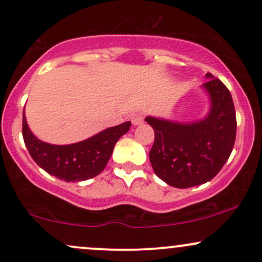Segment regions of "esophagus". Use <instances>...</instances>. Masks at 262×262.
<instances>
[{"instance_id":"1","label":"esophagus","mask_w":262,"mask_h":262,"mask_svg":"<svg viewBox=\"0 0 262 262\" xmlns=\"http://www.w3.org/2000/svg\"><path fill=\"white\" fill-rule=\"evenodd\" d=\"M131 122L132 125L137 126V125H141V123L143 122V114H134V115L131 116Z\"/></svg>"}]
</instances>
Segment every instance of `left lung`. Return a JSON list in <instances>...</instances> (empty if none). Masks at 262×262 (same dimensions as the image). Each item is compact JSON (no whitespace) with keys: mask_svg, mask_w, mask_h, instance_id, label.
Masks as SVG:
<instances>
[{"mask_svg":"<svg viewBox=\"0 0 262 262\" xmlns=\"http://www.w3.org/2000/svg\"><path fill=\"white\" fill-rule=\"evenodd\" d=\"M209 115L194 123L146 117L155 131L149 162L169 186L189 188L215 177L230 156L236 137V115L231 94L218 78L207 73Z\"/></svg>","mask_w":262,"mask_h":262,"instance_id":"1","label":"left lung"}]
</instances>
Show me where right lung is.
Masks as SVG:
<instances>
[{"label":"right lung","instance_id":"add662e5","mask_svg":"<svg viewBox=\"0 0 262 262\" xmlns=\"http://www.w3.org/2000/svg\"><path fill=\"white\" fill-rule=\"evenodd\" d=\"M130 126L131 122H123L81 142L57 146L38 140L23 115L22 135L29 155L40 168L66 182H79L104 170L117 140L130 130Z\"/></svg>","mask_w":262,"mask_h":262}]
</instances>
